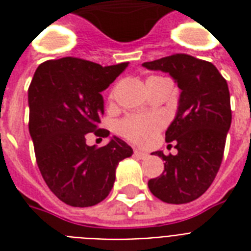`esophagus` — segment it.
<instances>
[{
    "instance_id": "34e87169",
    "label": "esophagus",
    "mask_w": 251,
    "mask_h": 251,
    "mask_svg": "<svg viewBox=\"0 0 251 251\" xmlns=\"http://www.w3.org/2000/svg\"><path fill=\"white\" fill-rule=\"evenodd\" d=\"M134 155H135L137 157H139V159H146V157L149 156V155H147L146 152H142V151H138V150H135V151H134Z\"/></svg>"
}]
</instances>
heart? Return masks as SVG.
Instances as JSON below:
<instances>
[{"mask_svg": "<svg viewBox=\"0 0 251 251\" xmlns=\"http://www.w3.org/2000/svg\"><path fill=\"white\" fill-rule=\"evenodd\" d=\"M156 78V76H152ZM151 79V78H150ZM164 121L160 116H129L118 124V131L137 145H149L152 142Z\"/></svg>", "mask_w": 251, "mask_h": 251, "instance_id": "heart-1", "label": "heart"}]
</instances>
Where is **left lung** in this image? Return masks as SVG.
<instances>
[{"label":"left lung","mask_w":251,"mask_h":251,"mask_svg":"<svg viewBox=\"0 0 251 251\" xmlns=\"http://www.w3.org/2000/svg\"><path fill=\"white\" fill-rule=\"evenodd\" d=\"M142 66L169 73L181 90L177 114L165 131L178 152H153L165 163L164 172L149 181L150 190L165 203H189L206 193L222 164L232 122L228 84L211 62L182 53Z\"/></svg>","instance_id":"8db88e82"}]
</instances>
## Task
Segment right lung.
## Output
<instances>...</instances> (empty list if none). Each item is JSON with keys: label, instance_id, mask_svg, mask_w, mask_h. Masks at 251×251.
Instances as JSON below:
<instances>
[{"label": "right lung", "instance_id": "obj_1", "mask_svg": "<svg viewBox=\"0 0 251 251\" xmlns=\"http://www.w3.org/2000/svg\"><path fill=\"white\" fill-rule=\"evenodd\" d=\"M127 65L101 66L64 57L45 61L33 74L28 129L37 167L53 194L69 206L90 207L104 201L118 163L133 155V149L117 137L99 149L86 143L87 134L109 135L99 129L104 114L101 92Z\"/></svg>", "mask_w": 251, "mask_h": 251}]
</instances>
